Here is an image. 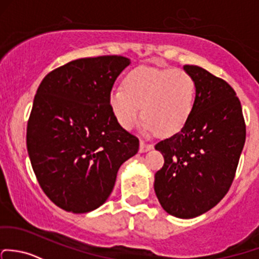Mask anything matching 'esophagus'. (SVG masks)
<instances>
[{
	"label": "esophagus",
	"instance_id": "1",
	"mask_svg": "<svg viewBox=\"0 0 259 259\" xmlns=\"http://www.w3.org/2000/svg\"><path fill=\"white\" fill-rule=\"evenodd\" d=\"M152 149V144L146 143V141L140 140V152H146Z\"/></svg>",
	"mask_w": 259,
	"mask_h": 259
}]
</instances>
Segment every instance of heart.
<instances>
[{
	"label": "heart",
	"instance_id": "heart-1",
	"mask_svg": "<svg viewBox=\"0 0 259 259\" xmlns=\"http://www.w3.org/2000/svg\"><path fill=\"white\" fill-rule=\"evenodd\" d=\"M195 97V80L186 70L138 67L126 75L124 87L111 91L109 104L125 130L134 129L144 118L146 132L172 135L191 116Z\"/></svg>",
	"mask_w": 259,
	"mask_h": 259
}]
</instances>
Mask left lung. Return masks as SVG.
Returning a JSON list of instances; mask_svg holds the SVG:
<instances>
[{
    "instance_id": "obj_1",
    "label": "left lung",
    "mask_w": 259,
    "mask_h": 259,
    "mask_svg": "<svg viewBox=\"0 0 259 259\" xmlns=\"http://www.w3.org/2000/svg\"><path fill=\"white\" fill-rule=\"evenodd\" d=\"M196 84L195 105L185 126L155 149L164 166L155 194L168 214L194 219L225 197L246 141L241 102L226 80L197 65H184Z\"/></svg>"
}]
</instances>
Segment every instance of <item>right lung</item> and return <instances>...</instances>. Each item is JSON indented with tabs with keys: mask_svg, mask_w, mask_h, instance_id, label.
<instances>
[{
	"mask_svg": "<svg viewBox=\"0 0 259 259\" xmlns=\"http://www.w3.org/2000/svg\"><path fill=\"white\" fill-rule=\"evenodd\" d=\"M130 64L121 56L80 58L52 70L37 89L27 150L43 192L58 207L85 213L102 206L139 139L122 129L109 97Z\"/></svg>",
	"mask_w": 259,
	"mask_h": 259,
	"instance_id": "add662e5",
	"label": "right lung"
}]
</instances>
